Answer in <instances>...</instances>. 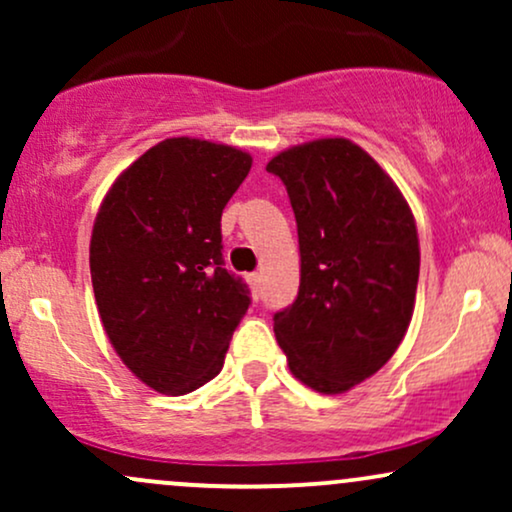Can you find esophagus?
I'll use <instances>...</instances> for the list:
<instances>
[{"label":"esophagus","instance_id":"esophagus-1","mask_svg":"<svg viewBox=\"0 0 512 512\" xmlns=\"http://www.w3.org/2000/svg\"><path fill=\"white\" fill-rule=\"evenodd\" d=\"M248 281H250V286H252V291H255V293H260V274H248Z\"/></svg>","mask_w":512,"mask_h":512}]
</instances>
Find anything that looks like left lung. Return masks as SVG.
I'll use <instances>...</instances> for the list:
<instances>
[{
    "label": "left lung",
    "mask_w": 512,
    "mask_h": 512,
    "mask_svg": "<svg viewBox=\"0 0 512 512\" xmlns=\"http://www.w3.org/2000/svg\"><path fill=\"white\" fill-rule=\"evenodd\" d=\"M298 226L301 286L274 313L291 373L325 395L378 373L414 313L419 238L385 170L349 139H317L274 156Z\"/></svg>",
    "instance_id": "left-lung-1"
}]
</instances>
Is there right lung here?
I'll list each match as a JSON object with an SVG mask.
<instances>
[{"instance_id":"obj_1","label":"right lung","mask_w":512,"mask_h":512,"mask_svg":"<svg viewBox=\"0 0 512 512\" xmlns=\"http://www.w3.org/2000/svg\"><path fill=\"white\" fill-rule=\"evenodd\" d=\"M252 158L175 137L151 146L105 195L91 236V281L117 356L161 395L219 375L250 289L223 267L221 214Z\"/></svg>"}]
</instances>
